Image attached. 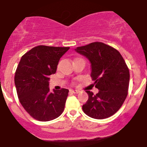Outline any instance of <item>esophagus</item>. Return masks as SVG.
Instances as JSON below:
<instances>
[{"label":"esophagus","instance_id":"obj_1","mask_svg":"<svg viewBox=\"0 0 147 147\" xmlns=\"http://www.w3.org/2000/svg\"><path fill=\"white\" fill-rule=\"evenodd\" d=\"M71 92H72V93H79L80 91L78 90H70Z\"/></svg>","mask_w":147,"mask_h":147}]
</instances>
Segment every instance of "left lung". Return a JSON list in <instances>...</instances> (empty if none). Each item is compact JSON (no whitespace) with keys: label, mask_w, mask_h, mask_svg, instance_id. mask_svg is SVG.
<instances>
[{"label":"left lung","mask_w":147,"mask_h":147,"mask_svg":"<svg viewBox=\"0 0 147 147\" xmlns=\"http://www.w3.org/2000/svg\"><path fill=\"white\" fill-rule=\"evenodd\" d=\"M75 51L91 63V78L99 92L86 90L88 100L82 105L84 113L95 119L113 116L120 109L128 95L129 69L120 52L102 42L78 47Z\"/></svg>","instance_id":"left-lung-1"}]
</instances>
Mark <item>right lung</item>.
Segmentation results:
<instances>
[{
    "mask_svg": "<svg viewBox=\"0 0 147 147\" xmlns=\"http://www.w3.org/2000/svg\"><path fill=\"white\" fill-rule=\"evenodd\" d=\"M69 47L39 45L24 55L16 70L14 82L20 102L34 119L49 121L59 117L65 109L69 90L62 88L51 92L49 75Z\"/></svg>",
    "mask_w": 147,
    "mask_h": 147,
    "instance_id": "right-lung-1",
    "label": "right lung"
}]
</instances>
